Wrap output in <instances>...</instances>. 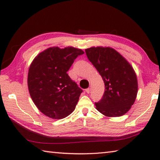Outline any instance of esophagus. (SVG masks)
<instances>
[{
  "mask_svg": "<svg viewBox=\"0 0 160 160\" xmlns=\"http://www.w3.org/2000/svg\"><path fill=\"white\" fill-rule=\"evenodd\" d=\"M85 92L88 94H89V93H90V88H87L86 90H85Z\"/></svg>",
  "mask_w": 160,
  "mask_h": 160,
  "instance_id": "obj_1",
  "label": "esophagus"
}]
</instances>
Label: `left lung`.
I'll list each match as a JSON object with an SVG mask.
<instances>
[{"mask_svg":"<svg viewBox=\"0 0 160 160\" xmlns=\"http://www.w3.org/2000/svg\"><path fill=\"white\" fill-rule=\"evenodd\" d=\"M86 55L104 80L105 91L96 109L108 117L125 114L134 104L138 80L133 68L126 59L111 47H91Z\"/></svg>","mask_w":160,"mask_h":160,"instance_id":"1","label":"left lung"}]
</instances>
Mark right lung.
I'll return each mask as SVG.
<instances>
[{
    "label": "right lung",
    "instance_id": "add662e5",
    "mask_svg": "<svg viewBox=\"0 0 160 160\" xmlns=\"http://www.w3.org/2000/svg\"><path fill=\"white\" fill-rule=\"evenodd\" d=\"M84 51L68 47L48 48L34 58L29 66L28 85L32 101L48 117L61 119L76 107L82 89L67 72Z\"/></svg>",
    "mask_w": 160,
    "mask_h": 160
}]
</instances>
